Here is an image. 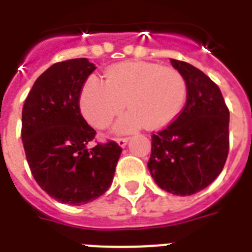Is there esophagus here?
I'll return each mask as SVG.
<instances>
[{
  "label": "esophagus",
  "instance_id": "1",
  "mask_svg": "<svg viewBox=\"0 0 252 252\" xmlns=\"http://www.w3.org/2000/svg\"><path fill=\"white\" fill-rule=\"evenodd\" d=\"M128 140H129V138H116V142H118L119 146H122V148H124V146L126 145V142H128Z\"/></svg>",
  "mask_w": 252,
  "mask_h": 252
}]
</instances>
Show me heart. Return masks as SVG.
I'll return each instance as SVG.
<instances>
[{
    "label": "heart",
    "instance_id": "b5f03b06",
    "mask_svg": "<svg viewBox=\"0 0 252 252\" xmlns=\"http://www.w3.org/2000/svg\"><path fill=\"white\" fill-rule=\"evenodd\" d=\"M187 98V84L179 70L153 63L128 61L112 65L104 84L90 78L82 89L80 106L91 126L103 129L124 108L115 132L129 133L146 126L158 129L174 122Z\"/></svg>",
    "mask_w": 252,
    "mask_h": 252
}]
</instances>
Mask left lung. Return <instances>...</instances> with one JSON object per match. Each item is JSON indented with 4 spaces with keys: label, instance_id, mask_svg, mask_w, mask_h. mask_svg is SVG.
Wrapping results in <instances>:
<instances>
[{
    "label": "left lung",
    "instance_id": "left-lung-1",
    "mask_svg": "<svg viewBox=\"0 0 252 252\" xmlns=\"http://www.w3.org/2000/svg\"><path fill=\"white\" fill-rule=\"evenodd\" d=\"M187 84V100L174 122L152 136L148 168L172 195L208 187L222 171L229 153V110L221 90L200 69L171 59Z\"/></svg>",
    "mask_w": 252,
    "mask_h": 252
}]
</instances>
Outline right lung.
Returning <instances> with one entry per match:
<instances>
[{
	"mask_svg": "<svg viewBox=\"0 0 252 252\" xmlns=\"http://www.w3.org/2000/svg\"><path fill=\"white\" fill-rule=\"evenodd\" d=\"M87 59L56 63L39 76L22 111V141L30 170L51 197L69 205L110 188L122 148L90 142L95 130L81 115L80 94L95 70Z\"/></svg>",
	"mask_w": 252,
	"mask_h": 252,
	"instance_id": "1",
	"label": "right lung"
}]
</instances>
